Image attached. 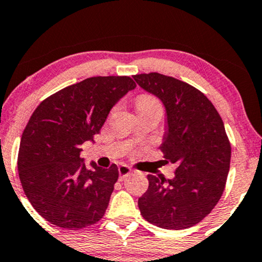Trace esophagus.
Instances as JSON below:
<instances>
[{"label":"esophagus","instance_id":"1","mask_svg":"<svg viewBox=\"0 0 262 262\" xmlns=\"http://www.w3.org/2000/svg\"><path fill=\"white\" fill-rule=\"evenodd\" d=\"M118 173H119V181H124L125 177H128L132 173V168L127 165H121L118 167Z\"/></svg>","mask_w":262,"mask_h":262}]
</instances>
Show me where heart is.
I'll return each mask as SVG.
<instances>
[{
  "instance_id": "b5f03b06",
  "label": "heart",
  "mask_w": 262,
  "mask_h": 262,
  "mask_svg": "<svg viewBox=\"0 0 262 262\" xmlns=\"http://www.w3.org/2000/svg\"><path fill=\"white\" fill-rule=\"evenodd\" d=\"M157 105L156 100L150 95H140L137 100V107H147Z\"/></svg>"
}]
</instances>
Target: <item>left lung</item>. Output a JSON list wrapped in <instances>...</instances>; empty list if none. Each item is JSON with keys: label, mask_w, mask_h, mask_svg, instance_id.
Returning a JSON list of instances; mask_svg holds the SVG:
<instances>
[{"label": "left lung", "mask_w": 262, "mask_h": 262, "mask_svg": "<svg viewBox=\"0 0 262 262\" xmlns=\"http://www.w3.org/2000/svg\"><path fill=\"white\" fill-rule=\"evenodd\" d=\"M140 88L162 101L167 127L160 149L176 163L174 178L149 174L138 200L141 216L165 229H184L204 220L221 199L231 163V144L215 106L194 86L160 73L137 74Z\"/></svg>", "instance_id": "8db88e82"}]
</instances>
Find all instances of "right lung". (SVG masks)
I'll use <instances>...</instances> for the list:
<instances>
[{
	"label": "right lung",
	"mask_w": 262,
	"mask_h": 262,
	"mask_svg": "<svg viewBox=\"0 0 262 262\" xmlns=\"http://www.w3.org/2000/svg\"><path fill=\"white\" fill-rule=\"evenodd\" d=\"M137 86L130 77H93L45 99L20 139L18 172L33 207L64 229L85 228L105 215L118 167L86 168L80 145L100 133L110 111Z\"/></svg>",
	"instance_id": "obj_1"
}]
</instances>
